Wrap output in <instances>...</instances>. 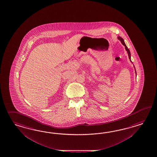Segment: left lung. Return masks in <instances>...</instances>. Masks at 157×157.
Masks as SVG:
<instances>
[{"label": "left lung", "instance_id": "obj_1", "mask_svg": "<svg viewBox=\"0 0 157 157\" xmlns=\"http://www.w3.org/2000/svg\"><path fill=\"white\" fill-rule=\"evenodd\" d=\"M118 39H119V40L121 41V43H122V44L125 47V50L127 51V52L128 53V55L129 59V60L131 61V62L132 63H133L132 61H131V53H130V51H129V50L128 48H127V45H126V44H125L124 43V41L123 39L121 38V37H118ZM134 68H135V73H136V70H135V67L134 66Z\"/></svg>", "mask_w": 157, "mask_h": 157}]
</instances>
